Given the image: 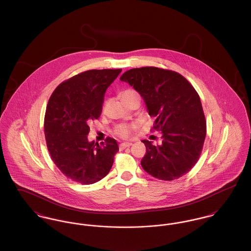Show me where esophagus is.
I'll return each mask as SVG.
<instances>
[{"mask_svg":"<svg viewBox=\"0 0 251 251\" xmlns=\"http://www.w3.org/2000/svg\"><path fill=\"white\" fill-rule=\"evenodd\" d=\"M130 146H131V143L130 142H124V143H121L120 145V150H123V149H126V148H129Z\"/></svg>","mask_w":251,"mask_h":251,"instance_id":"34e87169","label":"esophagus"}]
</instances>
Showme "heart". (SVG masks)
Wrapping results in <instances>:
<instances>
[{"mask_svg":"<svg viewBox=\"0 0 251 251\" xmlns=\"http://www.w3.org/2000/svg\"><path fill=\"white\" fill-rule=\"evenodd\" d=\"M120 97L124 102H126L129 99L133 97H139V94L134 89H125L120 93ZM137 127V123H131V124H120L117 126L115 132L120 137H127L132 129Z\"/></svg>","mask_w":251,"mask_h":251,"instance_id":"heart-1","label":"heart"}]
</instances>
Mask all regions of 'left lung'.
<instances>
[{
  "label": "left lung",
  "instance_id": "8db88e82",
  "mask_svg": "<svg viewBox=\"0 0 251 251\" xmlns=\"http://www.w3.org/2000/svg\"><path fill=\"white\" fill-rule=\"evenodd\" d=\"M120 81L143 98L153 128L161 131L162 143L143 140L147 152L144 170L157 179L172 180L186 174L198 162L206 136V121L200 96L179 73L144 67L124 72Z\"/></svg>",
  "mask_w": 251,
  "mask_h": 251
}]
</instances>
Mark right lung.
I'll return each mask as SVG.
<instances>
[{
	"label": "right lung",
	"mask_w": 251,
	"mask_h": 251,
	"mask_svg": "<svg viewBox=\"0 0 251 251\" xmlns=\"http://www.w3.org/2000/svg\"><path fill=\"white\" fill-rule=\"evenodd\" d=\"M121 70H91L60 84L49 100L44 132L50 155L69 179L92 184L111 169L119 145L107 137L88 141V124L99 119L106 89Z\"/></svg>",
	"instance_id": "1"
}]
</instances>
